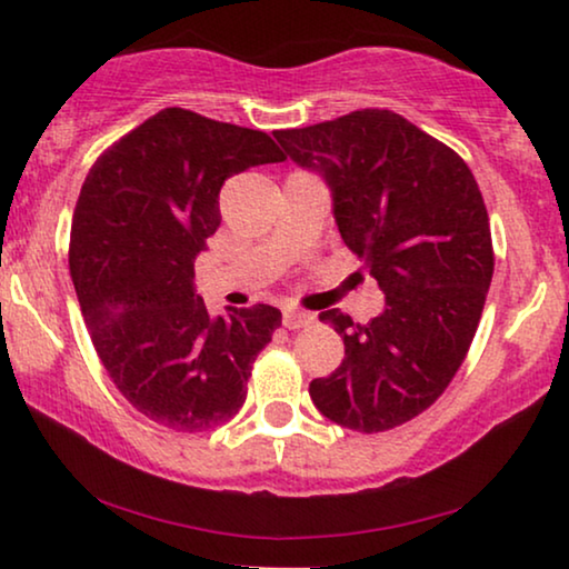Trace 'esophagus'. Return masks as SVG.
Wrapping results in <instances>:
<instances>
[{
  "label": "esophagus",
  "mask_w": 569,
  "mask_h": 569,
  "mask_svg": "<svg viewBox=\"0 0 569 569\" xmlns=\"http://www.w3.org/2000/svg\"><path fill=\"white\" fill-rule=\"evenodd\" d=\"M282 323L287 329H302V326L313 323V313H306V310H284Z\"/></svg>",
  "instance_id": "obj_1"
}]
</instances>
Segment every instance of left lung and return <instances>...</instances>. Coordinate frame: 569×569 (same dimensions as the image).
Listing matches in <instances>:
<instances>
[{
  "label": "left lung",
  "mask_w": 569,
  "mask_h": 569,
  "mask_svg": "<svg viewBox=\"0 0 569 569\" xmlns=\"http://www.w3.org/2000/svg\"><path fill=\"white\" fill-rule=\"evenodd\" d=\"M274 137L329 186L341 240L386 292L370 323L323 310L345 360L310 399L347 430H393L438 401L477 333L495 271L485 199L450 147L386 108Z\"/></svg>",
  "instance_id": "left-lung-1"
}]
</instances>
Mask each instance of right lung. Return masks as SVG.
Wrapping results in <instances>:
<instances>
[{"label":"right lung","instance_id":"right-lung-1","mask_svg":"<svg viewBox=\"0 0 569 569\" xmlns=\"http://www.w3.org/2000/svg\"><path fill=\"white\" fill-rule=\"evenodd\" d=\"M284 154L263 131L166 108L100 154L74 207L69 271L116 388L176 432L228 422L253 360L282 323L271 306L212 318L193 259L220 228L230 176Z\"/></svg>","mask_w":569,"mask_h":569}]
</instances>
